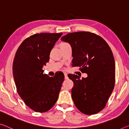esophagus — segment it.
Returning <instances> with one entry per match:
<instances>
[{
	"label": "esophagus",
	"instance_id": "34e87169",
	"mask_svg": "<svg viewBox=\"0 0 129 129\" xmlns=\"http://www.w3.org/2000/svg\"><path fill=\"white\" fill-rule=\"evenodd\" d=\"M64 78H65V79H67V78H68V76H67V73H64Z\"/></svg>",
	"mask_w": 129,
	"mask_h": 129
}]
</instances>
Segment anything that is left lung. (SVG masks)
<instances>
[{
	"label": "left lung",
	"instance_id": "1",
	"mask_svg": "<svg viewBox=\"0 0 129 129\" xmlns=\"http://www.w3.org/2000/svg\"><path fill=\"white\" fill-rule=\"evenodd\" d=\"M72 49V66L81 67L88 77H68L74 82L71 96L76 107L86 115L104 108L114 89L115 63L113 53L104 40L94 33L79 31L61 37Z\"/></svg>",
	"mask_w": 129,
	"mask_h": 129
}]
</instances>
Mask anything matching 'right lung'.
I'll list each match as a JSON object with an SVG mask.
<instances>
[{
  "label": "right lung",
  "instance_id": "obj_1",
  "mask_svg": "<svg viewBox=\"0 0 129 129\" xmlns=\"http://www.w3.org/2000/svg\"><path fill=\"white\" fill-rule=\"evenodd\" d=\"M62 35L42 33L31 36L21 43L15 53L13 73L17 92L36 112L48 111L58 99L64 74L49 77L43 74V67L49 62L51 51Z\"/></svg>",
  "mask_w": 129,
  "mask_h": 129
}]
</instances>
